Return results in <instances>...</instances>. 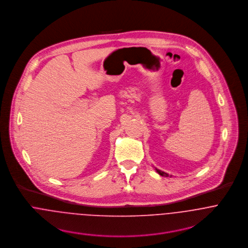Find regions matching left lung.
Masks as SVG:
<instances>
[{"label": "left lung", "mask_w": 248, "mask_h": 248, "mask_svg": "<svg viewBox=\"0 0 248 248\" xmlns=\"http://www.w3.org/2000/svg\"><path fill=\"white\" fill-rule=\"evenodd\" d=\"M156 170H157V172L161 175V176H165V177H168V174H166L165 172H163V171H161V170H159V169H157L156 168Z\"/></svg>", "instance_id": "8db88e82"}]
</instances>
